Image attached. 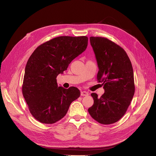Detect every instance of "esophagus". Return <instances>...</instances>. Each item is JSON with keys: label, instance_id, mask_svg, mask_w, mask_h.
<instances>
[{"label": "esophagus", "instance_id": "34e87169", "mask_svg": "<svg viewBox=\"0 0 156 156\" xmlns=\"http://www.w3.org/2000/svg\"><path fill=\"white\" fill-rule=\"evenodd\" d=\"M89 95L88 92H86V91H81V96H88Z\"/></svg>", "mask_w": 156, "mask_h": 156}]
</instances>
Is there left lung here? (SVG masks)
<instances>
[{
    "mask_svg": "<svg viewBox=\"0 0 156 156\" xmlns=\"http://www.w3.org/2000/svg\"><path fill=\"white\" fill-rule=\"evenodd\" d=\"M97 62V80L102 82L104 94H91L94 104L88 111L99 123L110 125L126 112L135 93L133 70L125 50L109 39L90 37Z\"/></svg>",
    "mask_w": 156,
    "mask_h": 156,
    "instance_id": "8db88e82",
    "label": "left lung"
}]
</instances>
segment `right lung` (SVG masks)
<instances>
[{
    "instance_id": "obj_1",
    "label": "right lung",
    "mask_w": 156,
    "mask_h": 156,
    "mask_svg": "<svg viewBox=\"0 0 156 156\" xmlns=\"http://www.w3.org/2000/svg\"><path fill=\"white\" fill-rule=\"evenodd\" d=\"M88 37L62 36L39 45L27 63L22 92L31 115L45 124H53L66 114L79 90L58 87L56 78L83 52Z\"/></svg>"
}]
</instances>
